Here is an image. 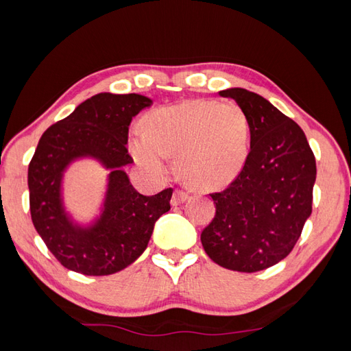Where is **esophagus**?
I'll list each match as a JSON object with an SVG mask.
<instances>
[{"mask_svg": "<svg viewBox=\"0 0 351 351\" xmlns=\"http://www.w3.org/2000/svg\"><path fill=\"white\" fill-rule=\"evenodd\" d=\"M189 199V195L185 191H182V190H175V193H173V196H171V205L173 206H178V205H181V204H184L185 200Z\"/></svg>", "mask_w": 351, "mask_h": 351, "instance_id": "1", "label": "esophagus"}]
</instances>
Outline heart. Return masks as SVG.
<instances>
[{"instance_id":"obj_1","label":"heart","mask_w":351,"mask_h":351,"mask_svg":"<svg viewBox=\"0 0 351 351\" xmlns=\"http://www.w3.org/2000/svg\"><path fill=\"white\" fill-rule=\"evenodd\" d=\"M146 130L134 126L130 151L155 178L170 173L169 156L189 184L219 190L243 171L250 151V121L235 102L189 99L152 111Z\"/></svg>"}]
</instances>
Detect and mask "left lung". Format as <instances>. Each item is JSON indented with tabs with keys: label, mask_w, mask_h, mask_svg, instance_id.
Masks as SVG:
<instances>
[{
	"label": "left lung",
	"mask_w": 351,
	"mask_h": 351,
	"mask_svg": "<svg viewBox=\"0 0 351 351\" xmlns=\"http://www.w3.org/2000/svg\"><path fill=\"white\" fill-rule=\"evenodd\" d=\"M250 121V152L240 176L213 193L215 217L200 235L206 255L228 270L255 273L287 258L312 213L317 166L306 136L263 96L219 92Z\"/></svg>",
	"instance_id": "8db88e82"
}]
</instances>
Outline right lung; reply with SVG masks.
Segmentation results:
<instances>
[{
  "label": "right lung",
  "instance_id": "obj_1",
  "mask_svg": "<svg viewBox=\"0 0 351 351\" xmlns=\"http://www.w3.org/2000/svg\"><path fill=\"white\" fill-rule=\"evenodd\" d=\"M152 106L143 95L98 93L43 132L28 166L29 211L37 234L63 267L86 276H107L131 265L147 247L155 221L170 210L173 190L143 196L125 166L134 116ZM95 159L109 170L100 214L77 222L65 210L64 173L73 162Z\"/></svg>",
  "mask_w": 351,
  "mask_h": 351
}]
</instances>
